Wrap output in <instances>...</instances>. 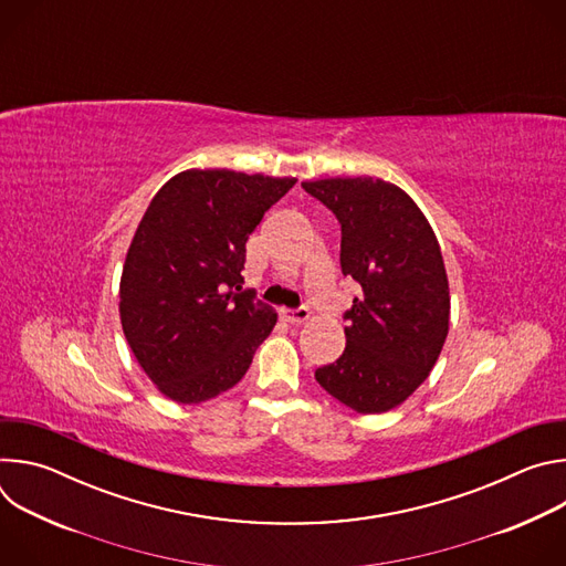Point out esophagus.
Listing matches in <instances>:
<instances>
[{
  "mask_svg": "<svg viewBox=\"0 0 566 566\" xmlns=\"http://www.w3.org/2000/svg\"><path fill=\"white\" fill-rule=\"evenodd\" d=\"M311 315V311L306 306H300V308H280V317L284 322H289V325H302V322H306Z\"/></svg>",
  "mask_w": 566,
  "mask_h": 566,
  "instance_id": "34e87169",
  "label": "esophagus"
}]
</instances>
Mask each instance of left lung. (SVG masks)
I'll return each instance as SVG.
<instances>
[{
    "mask_svg": "<svg viewBox=\"0 0 566 566\" xmlns=\"http://www.w3.org/2000/svg\"><path fill=\"white\" fill-rule=\"evenodd\" d=\"M302 188L340 221V266L360 284L345 313L343 356L315 380L358 415L394 410L430 376L450 322L439 241L410 195L382 179H319Z\"/></svg>",
    "mask_w": 566,
    "mask_h": 566,
    "instance_id": "left-lung-1",
    "label": "left lung"
}]
</instances>
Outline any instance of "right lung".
Wrapping results in <instances>:
<instances>
[{
	"label": "right lung",
	"instance_id": "obj_1",
	"mask_svg": "<svg viewBox=\"0 0 566 566\" xmlns=\"http://www.w3.org/2000/svg\"><path fill=\"white\" fill-rule=\"evenodd\" d=\"M295 181L186 170L154 195L125 258L118 308L160 394L195 406L249 371L277 313L241 289L247 241Z\"/></svg>",
	"mask_w": 566,
	"mask_h": 566
}]
</instances>
